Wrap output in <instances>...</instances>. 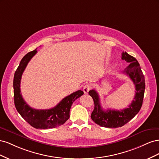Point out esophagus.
<instances>
[{"instance_id": "esophagus-1", "label": "esophagus", "mask_w": 159, "mask_h": 159, "mask_svg": "<svg viewBox=\"0 0 159 159\" xmlns=\"http://www.w3.org/2000/svg\"><path fill=\"white\" fill-rule=\"evenodd\" d=\"M91 89V85L89 84H85L84 86V88H83V91L84 93H88V92L89 91V90Z\"/></svg>"}]
</instances>
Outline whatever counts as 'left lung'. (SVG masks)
Here are the masks:
<instances>
[{
    "label": "left lung",
    "instance_id": "left-lung-1",
    "mask_svg": "<svg viewBox=\"0 0 159 159\" xmlns=\"http://www.w3.org/2000/svg\"><path fill=\"white\" fill-rule=\"evenodd\" d=\"M121 59L125 60L129 65L123 71L132 80L135 86V95L134 100L127 108L122 110L107 109L105 111L101 106L100 99L97 91L90 90L89 94L94 102V109L91 113V118L99 125L107 128L121 127L127 123L140 111L144 98L145 89V77L139 62L132 56L126 52L122 53Z\"/></svg>",
    "mask_w": 159,
    "mask_h": 159
}]
</instances>
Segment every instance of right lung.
Listing matches in <instances>:
<instances>
[{
	"label": "right lung",
	"mask_w": 159,
	"mask_h": 159,
	"mask_svg": "<svg viewBox=\"0 0 159 159\" xmlns=\"http://www.w3.org/2000/svg\"><path fill=\"white\" fill-rule=\"evenodd\" d=\"M37 53L34 50L28 52L22 57L14 73L13 80L14 105L22 117L36 129H52L63 125L70 118V111L75 100L84 94L78 90L67 96L54 107L50 109H35L28 105L24 100L20 91L22 75L32 57Z\"/></svg>",
	"instance_id": "obj_1"
}]
</instances>
